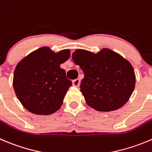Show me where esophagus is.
<instances>
[{"mask_svg": "<svg viewBox=\"0 0 152 152\" xmlns=\"http://www.w3.org/2000/svg\"><path fill=\"white\" fill-rule=\"evenodd\" d=\"M73 85L76 88H79V86L80 85V79H76L75 80L73 81Z\"/></svg>", "mask_w": 152, "mask_h": 152, "instance_id": "34e87169", "label": "esophagus"}]
</instances>
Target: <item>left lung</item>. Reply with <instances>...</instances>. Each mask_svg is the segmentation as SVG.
<instances>
[{
	"label": "left lung",
	"instance_id": "obj_1",
	"mask_svg": "<svg viewBox=\"0 0 152 152\" xmlns=\"http://www.w3.org/2000/svg\"><path fill=\"white\" fill-rule=\"evenodd\" d=\"M72 59L83 70L80 91L90 107L111 111L127 102L136 79L133 67L122 56L107 48L96 54L76 50Z\"/></svg>",
	"mask_w": 152,
	"mask_h": 152
}]
</instances>
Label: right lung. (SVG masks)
<instances>
[{"label": "right lung", "mask_w": 152, "mask_h": 152, "mask_svg": "<svg viewBox=\"0 0 152 152\" xmlns=\"http://www.w3.org/2000/svg\"><path fill=\"white\" fill-rule=\"evenodd\" d=\"M70 56L69 50L56 53L48 47H43L17 64L13 88L26 110L38 115H50L61 107L72 82L60 64Z\"/></svg>", "instance_id": "1"}]
</instances>
